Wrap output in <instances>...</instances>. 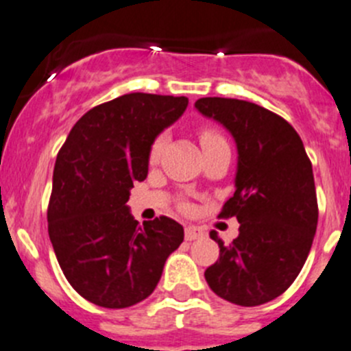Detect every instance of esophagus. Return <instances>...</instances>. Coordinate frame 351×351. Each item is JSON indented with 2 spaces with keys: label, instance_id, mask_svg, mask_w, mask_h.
Segmentation results:
<instances>
[{
  "label": "esophagus",
  "instance_id": "34e87169",
  "mask_svg": "<svg viewBox=\"0 0 351 351\" xmlns=\"http://www.w3.org/2000/svg\"><path fill=\"white\" fill-rule=\"evenodd\" d=\"M204 237V230L202 228L197 226H186L185 228V240L192 241V240H199V238Z\"/></svg>",
  "mask_w": 351,
  "mask_h": 351
}]
</instances>
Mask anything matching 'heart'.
<instances>
[{
  "mask_svg": "<svg viewBox=\"0 0 351 351\" xmlns=\"http://www.w3.org/2000/svg\"><path fill=\"white\" fill-rule=\"evenodd\" d=\"M199 141L202 149H207L210 147V145L224 142V138L223 135L217 130H214V128H202V130L199 132ZM162 147H165V135H159V137H156V141L152 142L151 151H149V159H151V161H158L159 156H161L162 152Z\"/></svg>",
  "mask_w": 351,
  "mask_h": 351,
  "instance_id": "1",
  "label": "heart"
}]
</instances>
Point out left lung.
<instances>
[{
	"label": "left lung",
	"mask_w": 351,
	"mask_h": 351,
	"mask_svg": "<svg viewBox=\"0 0 351 351\" xmlns=\"http://www.w3.org/2000/svg\"><path fill=\"white\" fill-rule=\"evenodd\" d=\"M195 108L219 121L237 142L233 197L219 217L234 216L240 233L219 245V258L204 273L217 297L255 307L290 288L304 267L317 230V195L312 162L295 128L258 104L202 97Z\"/></svg>",
	"instance_id": "1"
}]
</instances>
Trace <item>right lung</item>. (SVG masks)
<instances>
[{
  "mask_svg": "<svg viewBox=\"0 0 351 351\" xmlns=\"http://www.w3.org/2000/svg\"><path fill=\"white\" fill-rule=\"evenodd\" d=\"M186 106L185 96L125 94L87 111L58 152L47 231L64 278L85 300L106 308L142 302L183 241L175 219L138 224L127 202L147 176L152 142Z\"/></svg>",
  "mask_w": 351,
  "mask_h": 351,
  "instance_id": "add662e5",
  "label": "right lung"
}]
</instances>
